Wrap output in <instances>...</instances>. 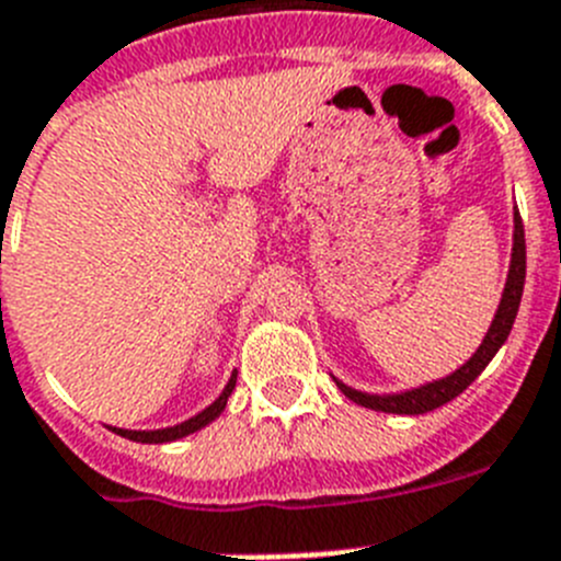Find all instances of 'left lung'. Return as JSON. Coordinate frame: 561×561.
I'll return each instance as SVG.
<instances>
[{
	"label": "left lung",
	"mask_w": 561,
	"mask_h": 561,
	"mask_svg": "<svg viewBox=\"0 0 561 561\" xmlns=\"http://www.w3.org/2000/svg\"><path fill=\"white\" fill-rule=\"evenodd\" d=\"M525 287V228L519 211H514V251H511V267H508V282H505L503 299H500V308H496L494 321H491L489 333H485L483 344L477 347V353L471 355L469 362L462 364L460 369H455L451 375L440 378V381L423 383L417 389H407V392H398V396H367V392H358V389L347 387V383H339V389L350 401L362 403V407L375 409V412H392V415H423V412H432V409L449 403L451 398H457L462 389L474 381L477 375L489 367V362L496 355V350L503 347L505 339H508L511 328H514L516 310H519V299H523Z\"/></svg>",
	"instance_id": "left-lung-1"
}]
</instances>
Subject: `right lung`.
<instances>
[{
    "mask_svg": "<svg viewBox=\"0 0 561 561\" xmlns=\"http://www.w3.org/2000/svg\"><path fill=\"white\" fill-rule=\"evenodd\" d=\"M233 387H237V373L228 378L226 389H222V396L217 398V401L211 403V407H206L199 415L188 417V421L178 423V426H169V428H154V432H133V428H112V432H118L121 437H129V440H138V443H169V440H178V437H186L192 435V432H197V428H203L206 423H211L214 417H220V412L226 409L228 403V396L233 392Z\"/></svg>",
    "mask_w": 561,
    "mask_h": 561,
    "instance_id": "add662e5",
    "label": "right lung"
}]
</instances>
